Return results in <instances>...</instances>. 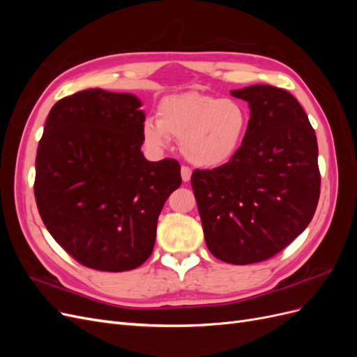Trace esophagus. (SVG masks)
<instances>
[{"mask_svg":"<svg viewBox=\"0 0 357 357\" xmlns=\"http://www.w3.org/2000/svg\"><path fill=\"white\" fill-rule=\"evenodd\" d=\"M190 177H192V169L189 167L183 165L181 167V178H183V181H189Z\"/></svg>","mask_w":357,"mask_h":357,"instance_id":"34e87169","label":"esophagus"}]
</instances>
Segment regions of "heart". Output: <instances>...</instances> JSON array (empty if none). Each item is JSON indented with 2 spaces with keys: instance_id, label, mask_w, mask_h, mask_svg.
<instances>
[{
  "instance_id": "obj_1",
  "label": "heart",
  "mask_w": 357,
  "mask_h": 357,
  "mask_svg": "<svg viewBox=\"0 0 357 357\" xmlns=\"http://www.w3.org/2000/svg\"><path fill=\"white\" fill-rule=\"evenodd\" d=\"M248 128L243 102L232 98L186 92L162 100L158 119L143 123V138L152 149H164L171 137L181 139V152L193 165L218 168L238 152Z\"/></svg>"
}]
</instances>
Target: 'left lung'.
I'll use <instances>...</instances> for the list:
<instances>
[{
    "label": "left lung",
    "mask_w": 357,
    "mask_h": 357,
    "mask_svg": "<svg viewBox=\"0 0 357 357\" xmlns=\"http://www.w3.org/2000/svg\"><path fill=\"white\" fill-rule=\"evenodd\" d=\"M250 107L236 155L192 172V189L208 250L247 265L282 252L304 231L320 197L317 138L290 92L253 84L231 92Z\"/></svg>",
    "instance_id": "1"
}]
</instances>
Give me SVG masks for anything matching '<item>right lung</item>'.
Returning <instances> with one entry per match:
<instances>
[{"label": "right lung", "mask_w": 357, "mask_h": 357, "mask_svg": "<svg viewBox=\"0 0 357 357\" xmlns=\"http://www.w3.org/2000/svg\"><path fill=\"white\" fill-rule=\"evenodd\" d=\"M132 93L88 89L59 100L36 158L43 223L79 264L122 273L153 252L158 218L181 185L176 159L142 152L146 116Z\"/></svg>", "instance_id": "add662e5"}]
</instances>
